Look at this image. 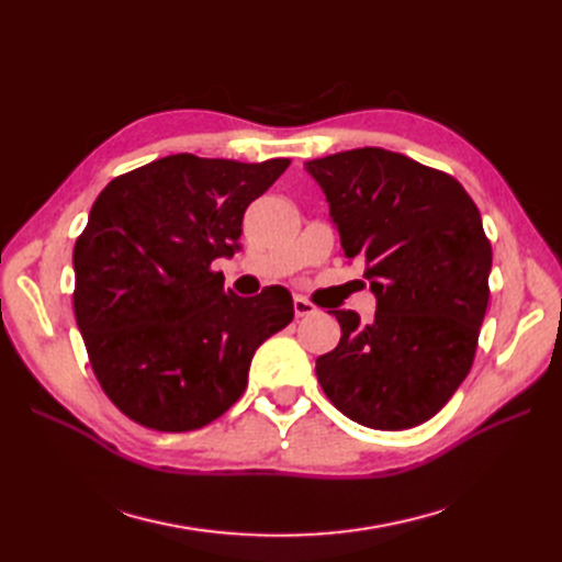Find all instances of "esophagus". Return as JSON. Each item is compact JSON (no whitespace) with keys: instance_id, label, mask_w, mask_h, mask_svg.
<instances>
[{"instance_id":"obj_1","label":"esophagus","mask_w":562,"mask_h":562,"mask_svg":"<svg viewBox=\"0 0 562 562\" xmlns=\"http://www.w3.org/2000/svg\"><path fill=\"white\" fill-rule=\"evenodd\" d=\"M293 310H295V316H297V318L310 316V314L316 312L314 304H312L307 297H302V295H295V297H293Z\"/></svg>"}]
</instances>
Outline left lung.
Wrapping results in <instances>:
<instances>
[{
	"label": "left lung",
	"instance_id": "1",
	"mask_svg": "<svg viewBox=\"0 0 562 562\" xmlns=\"http://www.w3.org/2000/svg\"><path fill=\"white\" fill-rule=\"evenodd\" d=\"M349 260L366 262L375 318L330 312L339 345L316 359L330 403L370 429L431 419L469 375L490 300L492 248L452 176L382 147L304 164Z\"/></svg>",
	"mask_w": 562,
	"mask_h": 562
}]
</instances>
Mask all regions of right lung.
Here are the masks:
<instances>
[{
    "instance_id": "1",
    "label": "right lung",
    "mask_w": 562,
    "mask_h": 562,
    "mask_svg": "<svg viewBox=\"0 0 562 562\" xmlns=\"http://www.w3.org/2000/svg\"><path fill=\"white\" fill-rule=\"evenodd\" d=\"M288 164L171 155L98 194L72 252L75 318L100 386L133 422L206 427L241 398L255 349L293 321L285 288L239 297L211 267L239 248L246 209Z\"/></svg>"
}]
</instances>
